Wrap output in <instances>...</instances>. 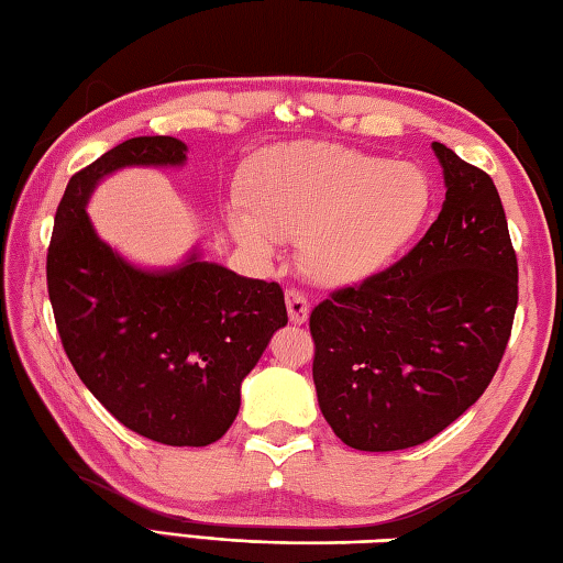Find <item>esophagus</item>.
I'll return each instance as SVG.
<instances>
[{
  "label": "esophagus",
  "mask_w": 563,
  "mask_h": 563,
  "mask_svg": "<svg viewBox=\"0 0 563 563\" xmlns=\"http://www.w3.org/2000/svg\"><path fill=\"white\" fill-rule=\"evenodd\" d=\"M286 311H289L294 325L306 323V318H309V299H306V294L299 289H286Z\"/></svg>",
  "instance_id": "obj_1"
}]
</instances>
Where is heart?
<instances>
[{"mask_svg":"<svg viewBox=\"0 0 563 563\" xmlns=\"http://www.w3.org/2000/svg\"><path fill=\"white\" fill-rule=\"evenodd\" d=\"M245 213H230L240 245L272 257V238H299L311 279L347 284L377 272L407 245L431 203L419 168L335 144L264 154L240 184Z\"/></svg>","mask_w":563,"mask_h":563,"instance_id":"heart-1","label":"heart"}]
</instances>
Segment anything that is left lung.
Returning a JSON list of instances; mask_svg holds the SVG:
<instances>
[{"instance_id":"obj_1","label":"left lung","mask_w":563,"mask_h":563,"mask_svg":"<svg viewBox=\"0 0 563 563\" xmlns=\"http://www.w3.org/2000/svg\"><path fill=\"white\" fill-rule=\"evenodd\" d=\"M446 200L417 245L309 318L318 405L357 451L437 437L495 377L517 311V254L483 168L433 142Z\"/></svg>"}]
</instances>
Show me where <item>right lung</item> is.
I'll list each match as a JSON object with an SVG mask.
<instances>
[{
  "label": "right lung",
  "instance_id": "add662e5",
  "mask_svg": "<svg viewBox=\"0 0 563 563\" xmlns=\"http://www.w3.org/2000/svg\"><path fill=\"white\" fill-rule=\"evenodd\" d=\"M184 158L186 144L174 136H134L73 174L46 282L63 350L95 399L140 437L208 446L235 421L242 379L289 321L282 286L198 257L162 274L134 269L85 213L90 190L114 168Z\"/></svg>",
  "mask_w": 563,
  "mask_h": 563
}]
</instances>
